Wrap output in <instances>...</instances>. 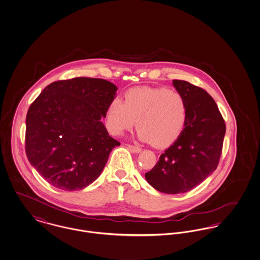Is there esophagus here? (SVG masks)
Listing matches in <instances>:
<instances>
[{"mask_svg": "<svg viewBox=\"0 0 260 260\" xmlns=\"http://www.w3.org/2000/svg\"><path fill=\"white\" fill-rule=\"evenodd\" d=\"M128 148L130 149L131 150H133L134 152H140L141 150H142V149L140 148V147H137V146H133V145H128Z\"/></svg>", "mask_w": 260, "mask_h": 260, "instance_id": "esophagus-1", "label": "esophagus"}]
</instances>
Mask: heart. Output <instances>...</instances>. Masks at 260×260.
<instances>
[{"instance_id": "heart-1", "label": "heart", "mask_w": 260, "mask_h": 260, "mask_svg": "<svg viewBox=\"0 0 260 260\" xmlns=\"http://www.w3.org/2000/svg\"><path fill=\"white\" fill-rule=\"evenodd\" d=\"M188 115L189 104L182 93L166 87L141 86L126 91L124 102H110L107 126L111 134L121 135L137 124L143 142L165 148L182 134Z\"/></svg>"}]
</instances>
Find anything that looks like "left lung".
Returning a JSON list of instances; mask_svg holds the SVG:
<instances>
[{
	"mask_svg": "<svg viewBox=\"0 0 260 260\" xmlns=\"http://www.w3.org/2000/svg\"><path fill=\"white\" fill-rule=\"evenodd\" d=\"M173 85L188 101V120L175 143L145 174L155 190L172 194L190 191L217 168L226 132L218 107L205 90L184 80H173Z\"/></svg>",
	"mask_w": 260,
	"mask_h": 260,
	"instance_id": "left-lung-1",
	"label": "left lung"
}]
</instances>
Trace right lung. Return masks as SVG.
Listing matches in <instances>:
<instances>
[{
	"label": "right lung",
	"mask_w": 260,
	"mask_h": 260,
	"mask_svg": "<svg viewBox=\"0 0 260 260\" xmlns=\"http://www.w3.org/2000/svg\"><path fill=\"white\" fill-rule=\"evenodd\" d=\"M117 87L89 77L48 85L29 107L25 151L49 184L75 191L92 184L120 143L109 135L106 117Z\"/></svg>",
	"instance_id": "1"
}]
</instances>
